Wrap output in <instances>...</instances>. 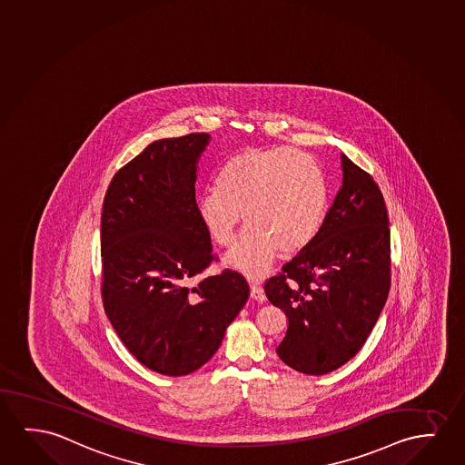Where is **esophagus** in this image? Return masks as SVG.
<instances>
[{
    "label": "esophagus",
    "mask_w": 465,
    "mask_h": 465,
    "mask_svg": "<svg viewBox=\"0 0 465 465\" xmlns=\"http://www.w3.org/2000/svg\"><path fill=\"white\" fill-rule=\"evenodd\" d=\"M250 290L251 297H252L254 301H259V302H263V301H265V292H263L262 286H261V284L251 282Z\"/></svg>",
    "instance_id": "obj_1"
}]
</instances>
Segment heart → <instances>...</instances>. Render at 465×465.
Wrapping results in <instances>:
<instances>
[{
  "mask_svg": "<svg viewBox=\"0 0 465 465\" xmlns=\"http://www.w3.org/2000/svg\"><path fill=\"white\" fill-rule=\"evenodd\" d=\"M328 183L312 156L292 147L244 148L223 164L215 190L198 198L204 229L219 246L235 242L225 262L250 276L269 272L278 252L296 254L317 238L328 211Z\"/></svg>",
  "mask_w": 465,
  "mask_h": 465,
  "instance_id": "obj_1",
  "label": "heart"
}]
</instances>
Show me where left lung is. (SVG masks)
Instances as JSON below:
<instances>
[{
	"label": "left lung",
	"instance_id": "1",
	"mask_svg": "<svg viewBox=\"0 0 465 465\" xmlns=\"http://www.w3.org/2000/svg\"><path fill=\"white\" fill-rule=\"evenodd\" d=\"M342 185L317 238L265 283L288 317L276 347L292 370L322 376L357 355L391 290V229L384 196L347 156Z\"/></svg>",
	"mask_w": 465,
	"mask_h": 465
}]
</instances>
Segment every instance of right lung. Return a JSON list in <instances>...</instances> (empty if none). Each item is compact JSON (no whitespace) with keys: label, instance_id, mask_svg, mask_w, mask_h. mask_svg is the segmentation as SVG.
I'll return each mask as SVG.
<instances>
[{"label":"right lung","instance_id":"add662e5","mask_svg":"<svg viewBox=\"0 0 465 465\" xmlns=\"http://www.w3.org/2000/svg\"><path fill=\"white\" fill-rule=\"evenodd\" d=\"M209 141L193 133L152 142L114 175L102 206L104 309L126 349L164 376L209 361L250 297L233 270L190 286L214 261L195 200Z\"/></svg>","mask_w":465,"mask_h":465}]
</instances>
